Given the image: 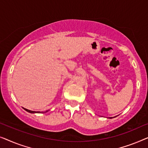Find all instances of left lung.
<instances>
[{
    "label": "left lung",
    "instance_id": "left-lung-1",
    "mask_svg": "<svg viewBox=\"0 0 148 148\" xmlns=\"http://www.w3.org/2000/svg\"><path fill=\"white\" fill-rule=\"evenodd\" d=\"M111 118H112V117H111Z\"/></svg>",
    "mask_w": 148,
    "mask_h": 148
}]
</instances>
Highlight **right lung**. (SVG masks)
Listing matches in <instances>:
<instances>
[{
    "instance_id": "obj_1",
    "label": "right lung",
    "mask_w": 148,
    "mask_h": 148,
    "mask_svg": "<svg viewBox=\"0 0 148 148\" xmlns=\"http://www.w3.org/2000/svg\"><path fill=\"white\" fill-rule=\"evenodd\" d=\"M23 109L25 110L26 111H27V112H29V113H46V112H47L48 111H45V112H39V111H38V112H36V111H30V110H29V109H25V108H23Z\"/></svg>"
}]
</instances>
